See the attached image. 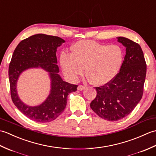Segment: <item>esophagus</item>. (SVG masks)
<instances>
[{"label":"esophagus","mask_w":156,"mask_h":156,"mask_svg":"<svg viewBox=\"0 0 156 156\" xmlns=\"http://www.w3.org/2000/svg\"><path fill=\"white\" fill-rule=\"evenodd\" d=\"M84 88H85V87H84V86H82V85H79L78 87V90H80V91L83 90Z\"/></svg>","instance_id":"esophagus-1"}]
</instances>
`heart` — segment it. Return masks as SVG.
Instances as JSON below:
<instances>
[{
    "label": "heart",
    "instance_id": "heart-1",
    "mask_svg": "<svg viewBox=\"0 0 156 156\" xmlns=\"http://www.w3.org/2000/svg\"><path fill=\"white\" fill-rule=\"evenodd\" d=\"M72 54L62 53L60 64L64 74L71 80H77L86 68L92 84L102 86L110 82L120 69L123 51L117 45H104L90 40L76 42Z\"/></svg>",
    "mask_w": 156,
    "mask_h": 156
}]
</instances>
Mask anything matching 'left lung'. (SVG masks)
Wrapping results in <instances>:
<instances>
[{
    "instance_id": "8db88e82",
    "label": "left lung",
    "mask_w": 156,
    "mask_h": 156,
    "mask_svg": "<svg viewBox=\"0 0 156 156\" xmlns=\"http://www.w3.org/2000/svg\"><path fill=\"white\" fill-rule=\"evenodd\" d=\"M117 39L126 48L120 71L110 82L96 87L97 97L90 105L99 117L109 121L125 117L140 102L147 70L141 46L126 37Z\"/></svg>"
}]
</instances>
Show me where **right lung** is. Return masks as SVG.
Listing matches in <instances>:
<instances>
[{"label":"right lung","instance_id":"add662e5","mask_svg":"<svg viewBox=\"0 0 156 156\" xmlns=\"http://www.w3.org/2000/svg\"><path fill=\"white\" fill-rule=\"evenodd\" d=\"M65 41L56 36L36 34L23 39L16 46L10 62L9 78L13 103L31 120L50 122L57 119L66 107L67 97L77 90L78 85L69 84L59 75L56 51ZM31 68H41L48 72L51 81V92L46 100L38 106L31 107L20 99L16 85L20 75Z\"/></svg>","mask_w":156,"mask_h":156}]
</instances>
